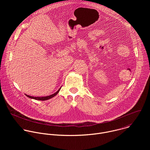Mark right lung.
I'll list each match as a JSON object with an SVG mask.
<instances>
[{
	"label": "right lung",
	"mask_w": 150,
	"mask_h": 150,
	"mask_svg": "<svg viewBox=\"0 0 150 150\" xmlns=\"http://www.w3.org/2000/svg\"><path fill=\"white\" fill-rule=\"evenodd\" d=\"M60 89L56 92V93H55L54 94H52V95H51V96H47V97H31V96H28V95H26L27 97H30V98H34V99H35V100H48V99H50V98H52V97H53L54 96H55L57 93H58V92L59 91V90H60Z\"/></svg>",
	"instance_id": "obj_1"
}]
</instances>
